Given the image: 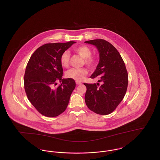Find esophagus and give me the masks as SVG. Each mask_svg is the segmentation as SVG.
<instances>
[{"label":"esophagus","mask_w":160,"mask_h":160,"mask_svg":"<svg viewBox=\"0 0 160 160\" xmlns=\"http://www.w3.org/2000/svg\"><path fill=\"white\" fill-rule=\"evenodd\" d=\"M76 84H78V85L82 84V82H80V81H76Z\"/></svg>","instance_id":"34e87169"}]
</instances>
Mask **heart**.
<instances>
[{"instance_id":"1","label":"heart","mask_w":160,"mask_h":160,"mask_svg":"<svg viewBox=\"0 0 160 160\" xmlns=\"http://www.w3.org/2000/svg\"><path fill=\"white\" fill-rule=\"evenodd\" d=\"M74 52L79 55L82 58H84L85 63L92 67L96 63V60L91 57L92 51L91 48L86 46H79L73 49ZM70 54L68 51L64 52L60 57L61 65L64 68H67L69 64ZM88 74V71L86 68H71L67 72V77L76 80L81 81Z\"/></svg>"}]
</instances>
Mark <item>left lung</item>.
Wrapping results in <instances>:
<instances>
[{
  "label": "left lung",
  "instance_id": "1",
  "mask_svg": "<svg viewBox=\"0 0 160 160\" xmlns=\"http://www.w3.org/2000/svg\"><path fill=\"white\" fill-rule=\"evenodd\" d=\"M95 46L99 53V62L91 78H98L99 83L87 84L85 102L88 107L98 114H110L122 100L128 88V74L124 62L112 44L103 39L84 42Z\"/></svg>",
  "mask_w": 160,
  "mask_h": 160
}]
</instances>
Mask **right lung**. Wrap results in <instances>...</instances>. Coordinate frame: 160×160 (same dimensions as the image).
I'll use <instances>...</instances> for the list:
<instances>
[{
    "label": "right lung",
    "instance_id": "right-lung-1",
    "mask_svg": "<svg viewBox=\"0 0 160 160\" xmlns=\"http://www.w3.org/2000/svg\"><path fill=\"white\" fill-rule=\"evenodd\" d=\"M74 43L70 41L41 46L27 64L24 77L26 95L36 109L47 117L53 118L65 112L76 87L74 79H62L60 60L61 55ZM58 80L61 84L55 88Z\"/></svg>",
    "mask_w": 160,
    "mask_h": 160
}]
</instances>
